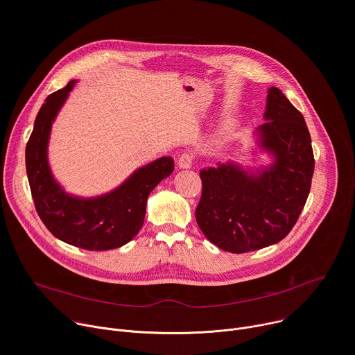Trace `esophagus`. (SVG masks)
<instances>
[{"instance_id":"obj_1","label":"esophagus","mask_w":355,"mask_h":355,"mask_svg":"<svg viewBox=\"0 0 355 355\" xmlns=\"http://www.w3.org/2000/svg\"><path fill=\"white\" fill-rule=\"evenodd\" d=\"M193 162V155L191 153H184L180 159H178V167L180 168H191Z\"/></svg>"}]
</instances>
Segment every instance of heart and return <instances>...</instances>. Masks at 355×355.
Returning <instances> with one entry per match:
<instances>
[{"instance_id": "1", "label": "heart", "mask_w": 355, "mask_h": 355, "mask_svg": "<svg viewBox=\"0 0 355 355\" xmlns=\"http://www.w3.org/2000/svg\"><path fill=\"white\" fill-rule=\"evenodd\" d=\"M226 132H229V126H226V128H223V133H226Z\"/></svg>"}]
</instances>
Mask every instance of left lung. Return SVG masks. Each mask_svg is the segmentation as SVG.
<instances>
[{"instance_id": "8db88e82", "label": "left lung", "mask_w": 355, "mask_h": 355, "mask_svg": "<svg viewBox=\"0 0 355 355\" xmlns=\"http://www.w3.org/2000/svg\"><path fill=\"white\" fill-rule=\"evenodd\" d=\"M260 146L274 163L257 174L233 163L200 170L195 219L205 237L230 252L281 241L295 226L311 191L315 157L303 115L277 87L268 88Z\"/></svg>"}]
</instances>
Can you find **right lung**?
<instances>
[{
  "label": "right lung",
  "instance_id": "1",
  "mask_svg": "<svg viewBox=\"0 0 355 355\" xmlns=\"http://www.w3.org/2000/svg\"><path fill=\"white\" fill-rule=\"evenodd\" d=\"M76 81L50 94L35 119L26 143L25 162L36 212L44 226L62 241L91 251L129 243L140 230L150 192L174 170L171 157H162L136 170L116 189L96 198L73 196L56 182L47 163L52 123Z\"/></svg>",
  "mask_w": 355,
  "mask_h": 355
}]
</instances>
